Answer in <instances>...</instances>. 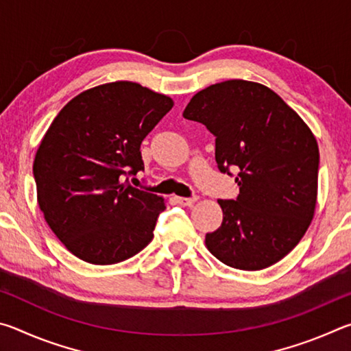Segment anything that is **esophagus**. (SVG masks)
Wrapping results in <instances>:
<instances>
[{"label": "esophagus", "instance_id": "1", "mask_svg": "<svg viewBox=\"0 0 351 351\" xmlns=\"http://www.w3.org/2000/svg\"><path fill=\"white\" fill-rule=\"evenodd\" d=\"M175 201L178 204L181 206H192L195 201H197V197H192V198H184V197H175Z\"/></svg>", "mask_w": 351, "mask_h": 351}]
</instances>
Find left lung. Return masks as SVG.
Here are the masks:
<instances>
[{
	"mask_svg": "<svg viewBox=\"0 0 351 351\" xmlns=\"http://www.w3.org/2000/svg\"><path fill=\"white\" fill-rule=\"evenodd\" d=\"M182 116L215 136L221 173L239 171V197L218 199L223 223L206 234L207 249L235 269L277 263L305 235L316 209L319 147L311 130L268 86L247 80L207 86Z\"/></svg>",
	"mask_w": 351,
	"mask_h": 351,
	"instance_id": "left-lung-1",
	"label": "left lung"
}]
</instances>
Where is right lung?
<instances>
[{
    "instance_id": "right-lung-1",
    "label": "right lung",
    "mask_w": 351,
    "mask_h": 351,
    "mask_svg": "<svg viewBox=\"0 0 351 351\" xmlns=\"http://www.w3.org/2000/svg\"><path fill=\"white\" fill-rule=\"evenodd\" d=\"M171 106L139 83L112 82L80 93L52 121L34 180L46 223L75 257L112 265L152 241L165 201L128 176L144 170L142 141Z\"/></svg>"
}]
</instances>
